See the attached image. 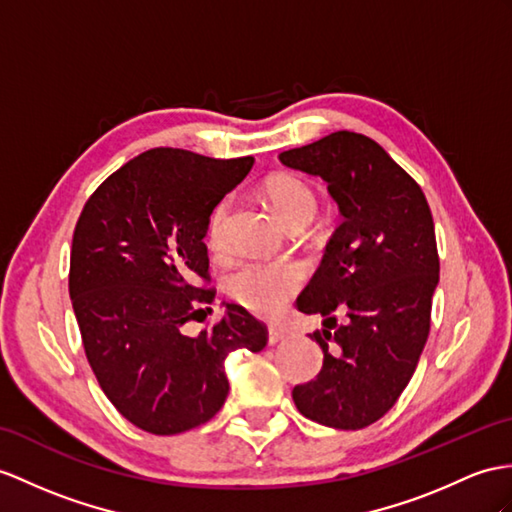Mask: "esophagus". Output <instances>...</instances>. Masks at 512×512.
I'll use <instances>...</instances> for the list:
<instances>
[{"label": "esophagus", "mask_w": 512, "mask_h": 512, "mask_svg": "<svg viewBox=\"0 0 512 512\" xmlns=\"http://www.w3.org/2000/svg\"><path fill=\"white\" fill-rule=\"evenodd\" d=\"M286 330H282V328H278V326H271L269 328V343L271 345H276V343H280V341H284L286 339Z\"/></svg>", "instance_id": "obj_1"}]
</instances>
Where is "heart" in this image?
Instances as JSON below:
<instances>
[{
  "label": "heart",
  "mask_w": 512,
  "mask_h": 512,
  "mask_svg": "<svg viewBox=\"0 0 512 512\" xmlns=\"http://www.w3.org/2000/svg\"><path fill=\"white\" fill-rule=\"evenodd\" d=\"M265 195L271 206L289 226H306L317 210V197L310 184L293 173H278L265 182ZM230 202L221 199L208 217V247L221 252L226 247ZM302 271L289 263H267V260H243L226 276V291L249 313L260 317L278 315L289 299L302 286Z\"/></svg>",
  "instance_id": "1"
}]
</instances>
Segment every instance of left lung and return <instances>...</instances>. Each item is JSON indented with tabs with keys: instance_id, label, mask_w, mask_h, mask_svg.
Returning <instances> with one entry per match:
<instances>
[{
	"instance_id": "obj_1",
	"label": "left lung",
	"mask_w": 512,
	"mask_h": 512,
	"mask_svg": "<svg viewBox=\"0 0 512 512\" xmlns=\"http://www.w3.org/2000/svg\"><path fill=\"white\" fill-rule=\"evenodd\" d=\"M280 160L326 180L343 215L297 297V310L326 317V330L310 334L323 367L295 386L293 402L323 426L367 428L402 395L430 334L439 252L428 199L365 134L332 132ZM339 312L348 317L343 327L335 323Z\"/></svg>"
}]
</instances>
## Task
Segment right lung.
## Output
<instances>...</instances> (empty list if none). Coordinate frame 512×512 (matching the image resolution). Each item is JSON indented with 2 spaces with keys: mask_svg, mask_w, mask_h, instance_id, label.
Masks as SVG:
<instances>
[{
  "mask_svg": "<svg viewBox=\"0 0 512 512\" xmlns=\"http://www.w3.org/2000/svg\"><path fill=\"white\" fill-rule=\"evenodd\" d=\"M252 165V156L149 149L97 186L73 230L69 295L86 358L112 406L145 432L180 434L213 419L230 391L223 360L267 345L265 323L236 304L215 326L184 334L215 299L208 217Z\"/></svg>",
  "mask_w": 512,
  "mask_h": 512,
  "instance_id": "right-lung-1",
  "label": "right lung"
}]
</instances>
